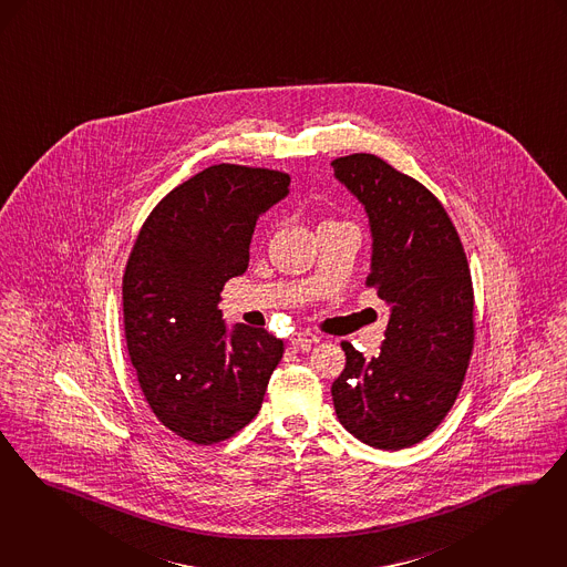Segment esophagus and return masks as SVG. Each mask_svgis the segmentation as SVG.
I'll list each match as a JSON object with an SVG mask.
<instances>
[{"instance_id":"34e87169","label":"esophagus","mask_w":567,"mask_h":567,"mask_svg":"<svg viewBox=\"0 0 567 567\" xmlns=\"http://www.w3.org/2000/svg\"><path fill=\"white\" fill-rule=\"evenodd\" d=\"M289 341H291V346H297V348H308L312 343H318L320 338L315 336V333H310V331H295Z\"/></svg>"}]
</instances>
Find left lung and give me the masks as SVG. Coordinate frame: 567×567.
I'll use <instances>...</instances> for the list:
<instances>
[{"instance_id": "obj_1", "label": "left lung", "mask_w": 567, "mask_h": 567, "mask_svg": "<svg viewBox=\"0 0 567 567\" xmlns=\"http://www.w3.org/2000/svg\"><path fill=\"white\" fill-rule=\"evenodd\" d=\"M373 234L367 287L390 306L380 357L341 341L331 385L341 426L364 445L399 452L424 441L453 408L475 348V291L447 210L429 187L373 154L331 162Z\"/></svg>"}]
</instances>
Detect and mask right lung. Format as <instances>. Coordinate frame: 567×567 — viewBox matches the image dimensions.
<instances>
[{"label": "right lung", "mask_w": 567, "mask_h": 567, "mask_svg": "<svg viewBox=\"0 0 567 567\" xmlns=\"http://www.w3.org/2000/svg\"><path fill=\"white\" fill-rule=\"evenodd\" d=\"M280 171L215 164L168 192L136 236L122 278L124 336L159 422L196 445L221 443L259 413L285 343L227 333L219 293L247 272L257 219L289 194Z\"/></svg>", "instance_id": "obj_1"}]
</instances>
